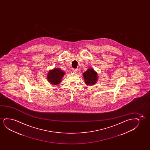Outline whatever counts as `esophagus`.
<instances>
[{
    "label": "esophagus",
    "mask_w": 150,
    "mask_h": 150,
    "mask_svg": "<svg viewBox=\"0 0 150 150\" xmlns=\"http://www.w3.org/2000/svg\"><path fill=\"white\" fill-rule=\"evenodd\" d=\"M73 73H77L78 72V70L77 69H73Z\"/></svg>",
    "instance_id": "34e87169"
}]
</instances>
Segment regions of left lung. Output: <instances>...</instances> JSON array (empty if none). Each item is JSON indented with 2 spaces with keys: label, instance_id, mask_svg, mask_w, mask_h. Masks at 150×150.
Segmentation results:
<instances>
[{
  "label": "left lung",
  "instance_id": "1",
  "mask_svg": "<svg viewBox=\"0 0 150 150\" xmlns=\"http://www.w3.org/2000/svg\"><path fill=\"white\" fill-rule=\"evenodd\" d=\"M85 83L88 86L96 84L98 80V74L93 68H89L83 73Z\"/></svg>",
  "mask_w": 150,
  "mask_h": 150
}]
</instances>
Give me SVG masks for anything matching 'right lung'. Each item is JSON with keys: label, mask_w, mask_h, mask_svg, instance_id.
I'll return each mask as SVG.
<instances>
[{"label": "right lung", "mask_w": 150, "mask_h": 150, "mask_svg": "<svg viewBox=\"0 0 150 150\" xmlns=\"http://www.w3.org/2000/svg\"><path fill=\"white\" fill-rule=\"evenodd\" d=\"M64 74L65 73L59 68H54L52 70H49L47 78L51 84L56 86L62 82V78Z\"/></svg>", "instance_id": "1"}]
</instances>
